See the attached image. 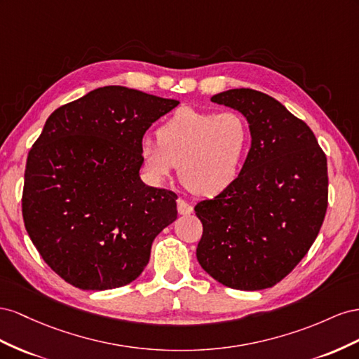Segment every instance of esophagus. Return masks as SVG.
<instances>
[{
    "label": "esophagus",
    "mask_w": 359,
    "mask_h": 359,
    "mask_svg": "<svg viewBox=\"0 0 359 359\" xmlns=\"http://www.w3.org/2000/svg\"><path fill=\"white\" fill-rule=\"evenodd\" d=\"M192 210L194 209H192V206H191L188 201H185L183 198L177 200V212L180 215H189V213H192Z\"/></svg>",
    "instance_id": "1"
}]
</instances>
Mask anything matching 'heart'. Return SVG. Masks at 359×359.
Wrapping results in <instances>:
<instances>
[{"label":"heart","mask_w":359,"mask_h":359,"mask_svg":"<svg viewBox=\"0 0 359 359\" xmlns=\"http://www.w3.org/2000/svg\"><path fill=\"white\" fill-rule=\"evenodd\" d=\"M250 125L238 111L183 107L156 130L158 142L140 146L141 165L163 180L179 165V179L194 196L213 197L236 180L250 144Z\"/></svg>","instance_id":"1"}]
</instances>
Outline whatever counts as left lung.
Returning a JSON list of instances; mask_svg holds the SVG:
<instances>
[{"label": "left lung", "instance_id": "obj_1", "mask_svg": "<svg viewBox=\"0 0 359 359\" xmlns=\"http://www.w3.org/2000/svg\"><path fill=\"white\" fill-rule=\"evenodd\" d=\"M247 117L251 149L231 185L196 206L197 260L236 290H263L309 252L327 208V165L313 130L278 100L251 88L212 96Z\"/></svg>", "mask_w": 359, "mask_h": 359}]
</instances>
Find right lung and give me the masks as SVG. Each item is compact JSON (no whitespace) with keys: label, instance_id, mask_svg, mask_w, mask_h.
<instances>
[{"label":"right lung","instance_id":"obj_1","mask_svg":"<svg viewBox=\"0 0 359 359\" xmlns=\"http://www.w3.org/2000/svg\"><path fill=\"white\" fill-rule=\"evenodd\" d=\"M179 105L121 86L55 109L28 153L22 217L46 264L83 290L138 278L177 218V196L140 179L146 130Z\"/></svg>","mask_w":359,"mask_h":359}]
</instances>
